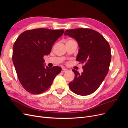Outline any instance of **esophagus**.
<instances>
[{"label":"esophagus","instance_id":"34e87169","mask_svg":"<svg viewBox=\"0 0 128 128\" xmlns=\"http://www.w3.org/2000/svg\"><path fill=\"white\" fill-rule=\"evenodd\" d=\"M67 71H68V69H66V68H63L62 69V70H61V72H67Z\"/></svg>","mask_w":128,"mask_h":128}]
</instances>
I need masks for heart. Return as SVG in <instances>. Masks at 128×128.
Wrapping results in <instances>:
<instances>
[{
  "label": "heart",
  "mask_w": 128,
  "mask_h": 128,
  "mask_svg": "<svg viewBox=\"0 0 128 128\" xmlns=\"http://www.w3.org/2000/svg\"><path fill=\"white\" fill-rule=\"evenodd\" d=\"M75 42L76 41L74 40H69L67 42Z\"/></svg>",
  "instance_id": "1"
}]
</instances>
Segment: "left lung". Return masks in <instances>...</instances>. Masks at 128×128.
Returning <instances> with one entry per match:
<instances>
[{"instance_id":"8db88e82","label":"left lung","mask_w":128,"mask_h":128,"mask_svg":"<svg viewBox=\"0 0 128 128\" xmlns=\"http://www.w3.org/2000/svg\"><path fill=\"white\" fill-rule=\"evenodd\" d=\"M64 35L78 42L80 49L76 60L85 64L81 74L72 69L75 78L69 83V87L78 95L91 94L98 88L109 70L112 56L110 44L101 34L91 29L67 30Z\"/></svg>"}]
</instances>
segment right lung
I'll return each mask as SVG.
<instances>
[{"mask_svg": "<svg viewBox=\"0 0 128 128\" xmlns=\"http://www.w3.org/2000/svg\"><path fill=\"white\" fill-rule=\"evenodd\" d=\"M64 32L63 29L38 28L22 32L13 48V62L22 86L30 94H38L51 86L61 68L44 67V56L51 51L54 42Z\"/></svg>", "mask_w": 128, "mask_h": 128, "instance_id": "1", "label": "right lung"}]
</instances>
